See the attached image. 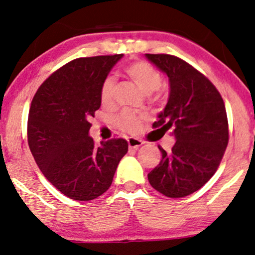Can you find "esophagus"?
Returning a JSON list of instances; mask_svg holds the SVG:
<instances>
[{"label": "esophagus", "mask_w": 255, "mask_h": 255, "mask_svg": "<svg viewBox=\"0 0 255 255\" xmlns=\"http://www.w3.org/2000/svg\"><path fill=\"white\" fill-rule=\"evenodd\" d=\"M128 147L130 148H138L140 147V146L144 144L141 140H139L137 138H128Z\"/></svg>", "instance_id": "34e87169"}]
</instances>
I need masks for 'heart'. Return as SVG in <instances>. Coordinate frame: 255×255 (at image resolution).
<instances>
[{
  "label": "heart",
  "mask_w": 255,
  "mask_h": 255,
  "mask_svg": "<svg viewBox=\"0 0 255 255\" xmlns=\"http://www.w3.org/2000/svg\"><path fill=\"white\" fill-rule=\"evenodd\" d=\"M124 73L146 94H151L161 85L162 78L158 69L145 61H134L124 68ZM115 86L114 76H107L102 82L100 97L102 103H109L113 99ZM142 118L131 110H123L116 117L117 127L124 131L135 132L141 125Z\"/></svg>",
  "instance_id": "obj_1"
}]
</instances>
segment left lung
Returning <instances> with one entry per match:
<instances>
[{"instance_id": "1", "label": "left lung", "mask_w": 255, "mask_h": 255, "mask_svg": "<svg viewBox=\"0 0 255 255\" xmlns=\"http://www.w3.org/2000/svg\"><path fill=\"white\" fill-rule=\"evenodd\" d=\"M168 76L169 96L153 127L172 130L175 144L148 173L149 184L167 197L188 196L217 170L229 142V125L221 94L205 76L182 59L145 54Z\"/></svg>"}]
</instances>
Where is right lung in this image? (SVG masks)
Returning a JSON list of instances; mask_svg holds the SVG:
<instances>
[{
	"label": "right lung",
	"mask_w": 255,
	"mask_h": 255,
	"mask_svg": "<svg viewBox=\"0 0 255 255\" xmlns=\"http://www.w3.org/2000/svg\"><path fill=\"white\" fill-rule=\"evenodd\" d=\"M123 54L75 59L37 90L27 120L30 151L44 176L66 196L92 201L109 189L125 139L94 144L89 135L104 79Z\"/></svg>",
	"instance_id": "right-lung-1"
}]
</instances>
